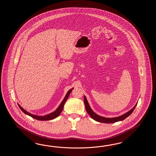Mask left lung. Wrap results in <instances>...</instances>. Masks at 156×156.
Returning a JSON list of instances; mask_svg holds the SVG:
<instances>
[{"mask_svg":"<svg viewBox=\"0 0 156 156\" xmlns=\"http://www.w3.org/2000/svg\"><path fill=\"white\" fill-rule=\"evenodd\" d=\"M84 103H85L87 113L89 114L90 116H91V118H92L93 119L96 120L98 122H100V123H114L117 122L122 121L126 118L128 116H129L130 115L133 113L134 109L136 108L138 103L136 104L132 109L130 110L129 111H128V112H126V113L120 116L114 117V118H105V117H103V116H100L99 115H98L93 111V110L91 109L85 96H84Z\"/></svg>","mask_w":156,"mask_h":156,"instance_id":"8db88e82","label":"left lung"}]
</instances>
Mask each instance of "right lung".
Here are the masks:
<instances>
[{"mask_svg":"<svg viewBox=\"0 0 156 156\" xmlns=\"http://www.w3.org/2000/svg\"><path fill=\"white\" fill-rule=\"evenodd\" d=\"M73 88H72L70 90L68 91V92L67 93L66 95H65L64 99L62 100V101L60 104V105L57 108L56 110L55 111H54L52 113H50V114H48L47 115H45L41 116V115H37L32 114L31 113L27 112L26 110L24 109L23 108L20 106L19 104H18V106L20 107V108L21 109V110L24 114H26L29 115V116H31L32 118H33L34 119H36L38 120H48L53 119L56 118L57 116L60 115V114L62 112V111L63 110L64 104H65V103L66 102L67 99H68L69 96L70 95V93L72 91V90H73Z\"/></svg>","mask_w":156,"mask_h":156,"instance_id":"add662e5","label":"right lung"}]
</instances>
